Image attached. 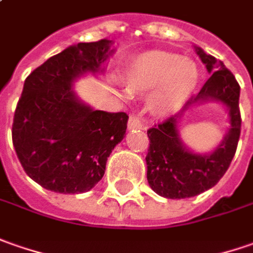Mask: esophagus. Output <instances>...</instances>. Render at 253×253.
I'll list each match as a JSON object with an SVG mask.
<instances>
[{"mask_svg":"<svg viewBox=\"0 0 253 253\" xmlns=\"http://www.w3.org/2000/svg\"><path fill=\"white\" fill-rule=\"evenodd\" d=\"M127 126L128 128H141L143 127V122H141V119L137 118L134 115H131L130 118H128V123H127Z\"/></svg>","mask_w":253,"mask_h":253,"instance_id":"1","label":"esophagus"}]
</instances>
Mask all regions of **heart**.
Wrapping results in <instances>:
<instances>
[{
    "label": "heart",
    "mask_w": 253,
    "mask_h": 253,
    "mask_svg": "<svg viewBox=\"0 0 253 253\" xmlns=\"http://www.w3.org/2000/svg\"><path fill=\"white\" fill-rule=\"evenodd\" d=\"M199 80L196 64L169 51H148L133 60L126 70L128 89L148 92L150 108L158 115H168L195 91Z\"/></svg>",
    "instance_id": "obj_1"
}]
</instances>
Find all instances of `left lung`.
Masks as SVG:
<instances>
[{"label": "left lung", "instance_id": "left-lung-1", "mask_svg": "<svg viewBox=\"0 0 253 253\" xmlns=\"http://www.w3.org/2000/svg\"><path fill=\"white\" fill-rule=\"evenodd\" d=\"M196 50L207 70L213 71V74L196 96L187 100L182 113L196 101L221 100L230 109L231 128L223 143L210 156L189 153L181 145L177 134V119L181 113L172 115L147 130L150 138L145 157L147 180L155 193L167 199L197 196L217 185L228 169L240 140V84L222 61L206 54L202 48Z\"/></svg>", "mask_w": 253, "mask_h": 253}]
</instances>
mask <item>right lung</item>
Instances as JSON below:
<instances>
[{
	"instance_id": "right-lung-1",
	"label": "right lung",
	"mask_w": 253,
	"mask_h": 253,
	"mask_svg": "<svg viewBox=\"0 0 253 253\" xmlns=\"http://www.w3.org/2000/svg\"><path fill=\"white\" fill-rule=\"evenodd\" d=\"M110 43H78L50 57L25 80L13 115V148L25 172L47 190L88 192L126 134L127 113L92 110L71 89L78 75L99 70L113 51Z\"/></svg>"
}]
</instances>
